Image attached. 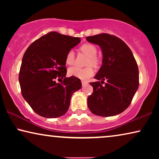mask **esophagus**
<instances>
[{
	"instance_id": "34e87169",
	"label": "esophagus",
	"mask_w": 159,
	"mask_h": 159,
	"mask_svg": "<svg viewBox=\"0 0 159 159\" xmlns=\"http://www.w3.org/2000/svg\"><path fill=\"white\" fill-rule=\"evenodd\" d=\"M88 84V82H87L86 81H84V80H82V86H84L85 85V84Z\"/></svg>"
}]
</instances>
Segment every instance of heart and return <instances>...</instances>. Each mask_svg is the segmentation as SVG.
<instances>
[{"instance_id": "1", "label": "heart", "mask_w": 159, "mask_h": 159, "mask_svg": "<svg viewBox=\"0 0 159 159\" xmlns=\"http://www.w3.org/2000/svg\"><path fill=\"white\" fill-rule=\"evenodd\" d=\"M80 50L87 56H89L88 61V65H93V66H97L99 64V59L96 56L97 54V48L94 45L90 43H85L80 47ZM65 61L67 65H72L75 63V53L73 51H69L67 53ZM94 74V70L91 66L87 67V68H79L77 66L70 67L68 69V75L71 77H75L80 79L85 80L92 77Z\"/></svg>"}]
</instances>
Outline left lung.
<instances>
[{
  "instance_id": "1",
  "label": "left lung",
  "mask_w": 159,
  "mask_h": 159,
  "mask_svg": "<svg viewBox=\"0 0 159 159\" xmlns=\"http://www.w3.org/2000/svg\"><path fill=\"white\" fill-rule=\"evenodd\" d=\"M86 39L99 45L103 53V64L94 77L102 83L90 82L93 92L88 98V108L98 116H116L127 109L138 90V64L129 48L116 36L103 33Z\"/></svg>"
}]
</instances>
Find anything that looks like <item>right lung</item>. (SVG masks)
Here are the masks:
<instances>
[{
  "label": "right lung",
  "instance_id": "obj_1",
  "mask_svg": "<svg viewBox=\"0 0 159 159\" xmlns=\"http://www.w3.org/2000/svg\"><path fill=\"white\" fill-rule=\"evenodd\" d=\"M80 38L51 32L32 43L24 54L19 81L21 94L34 112L45 118L64 115L71 95L82 88L75 77H66L65 58ZM64 79L61 84L55 79Z\"/></svg>",
  "mask_w": 159,
  "mask_h": 159
}]
</instances>
